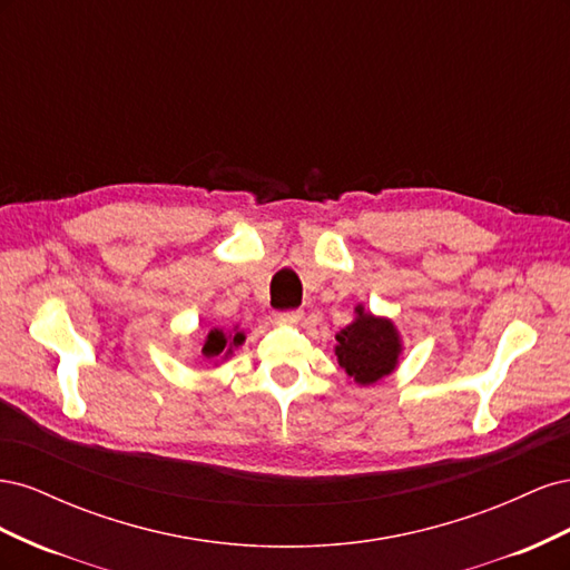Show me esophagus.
Instances as JSON below:
<instances>
[{"label":"esophagus","mask_w":570,"mask_h":570,"mask_svg":"<svg viewBox=\"0 0 570 570\" xmlns=\"http://www.w3.org/2000/svg\"><path fill=\"white\" fill-rule=\"evenodd\" d=\"M299 318H302V312H281V314H275V323H278V325H295V323H299Z\"/></svg>","instance_id":"34e87169"}]
</instances>
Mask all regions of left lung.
<instances>
[{
  "mask_svg": "<svg viewBox=\"0 0 570 570\" xmlns=\"http://www.w3.org/2000/svg\"><path fill=\"white\" fill-rule=\"evenodd\" d=\"M335 340L337 364L358 385L377 383L400 364L402 340L394 323L364 312V306H356V318Z\"/></svg>",
  "mask_w": 570,
  "mask_h": 570,
  "instance_id": "8db88e82",
  "label": "left lung"
}]
</instances>
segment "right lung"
Listing matches in <instances>:
<instances>
[{"instance_id": "1", "label": "right lung", "mask_w": 570, "mask_h": 570, "mask_svg": "<svg viewBox=\"0 0 570 570\" xmlns=\"http://www.w3.org/2000/svg\"><path fill=\"white\" fill-rule=\"evenodd\" d=\"M245 342V333L239 331H233V333H223L220 327H214V331H209V335H206L204 340V347H202V354L206 358H228L233 354L235 347H239V344Z\"/></svg>"}]
</instances>
